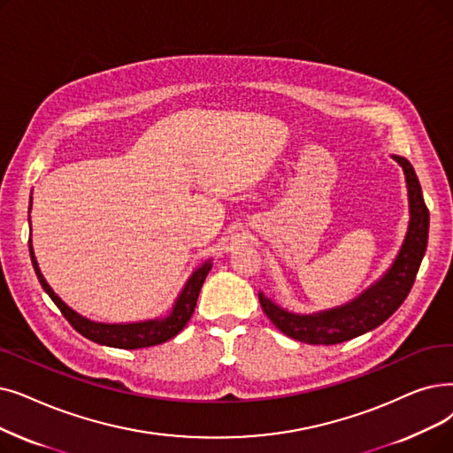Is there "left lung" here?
I'll return each mask as SVG.
<instances>
[{"instance_id":"8db88e82","label":"left lung","mask_w":453,"mask_h":453,"mask_svg":"<svg viewBox=\"0 0 453 453\" xmlns=\"http://www.w3.org/2000/svg\"><path fill=\"white\" fill-rule=\"evenodd\" d=\"M392 159L403 170L409 198V226L395 261L381 278L363 290L357 298L319 312H292L272 302L265 296V292H259V302L266 317L287 337L326 346L356 339L381 326L407 298L427 248L429 211L424 203L415 168L405 157L392 155Z\"/></svg>"}]
</instances>
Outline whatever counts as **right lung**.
Wrapping results in <instances>:
<instances>
[{
  "instance_id": "add662e5",
  "label": "right lung",
  "mask_w": 453,
  "mask_h": 453,
  "mask_svg": "<svg viewBox=\"0 0 453 453\" xmlns=\"http://www.w3.org/2000/svg\"><path fill=\"white\" fill-rule=\"evenodd\" d=\"M29 211H31V207H29ZM29 253H31V261H33V268H35L38 281H41L42 288L53 300V303L61 309L63 317L72 324V327L75 331H80L83 337H87L92 342H97L102 346H111V348H122V349H136V348L163 344L178 335V333L190 320L196 302H198V296H200L202 285L207 278L209 270L212 268V259H209L190 273V278L183 285L181 292L178 294V298H175L170 312L165 314V317L141 320V322L105 324V322H96V320L83 317V314L73 311L70 305H66L61 298L57 296L53 288L44 280L41 268H38L31 239H29Z\"/></svg>"
}]
</instances>
